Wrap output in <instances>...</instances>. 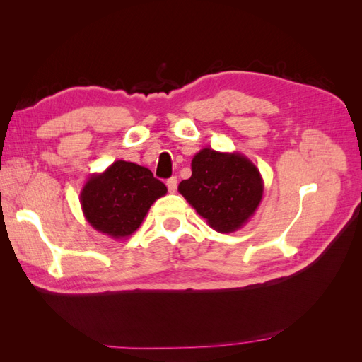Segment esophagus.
<instances>
[{
	"mask_svg": "<svg viewBox=\"0 0 362 362\" xmlns=\"http://www.w3.org/2000/svg\"><path fill=\"white\" fill-rule=\"evenodd\" d=\"M166 185H168V190H169L170 193H175V192H177V187H178V180H177V177H172V178H169V180H168V182H166Z\"/></svg>",
	"mask_w": 362,
	"mask_h": 362,
	"instance_id": "1",
	"label": "esophagus"
}]
</instances>
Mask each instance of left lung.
I'll use <instances>...</instances> for the list:
<instances>
[{"label": "left lung", "instance_id": "1", "mask_svg": "<svg viewBox=\"0 0 362 362\" xmlns=\"http://www.w3.org/2000/svg\"><path fill=\"white\" fill-rule=\"evenodd\" d=\"M178 192L217 233L246 225L262 199L264 182L258 168L240 152L201 149L192 160V177Z\"/></svg>", "mask_w": 362, "mask_h": 362}]
</instances>
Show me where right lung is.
Masks as SVG:
<instances>
[{
	"label": "right lung",
	"instance_id": "1",
	"mask_svg": "<svg viewBox=\"0 0 362 362\" xmlns=\"http://www.w3.org/2000/svg\"><path fill=\"white\" fill-rule=\"evenodd\" d=\"M166 193V185L149 169L117 160L104 172L90 175L80 202L86 221L96 231L122 240L137 231L151 205Z\"/></svg>",
	"mask_w": 362,
	"mask_h": 362
}]
</instances>
